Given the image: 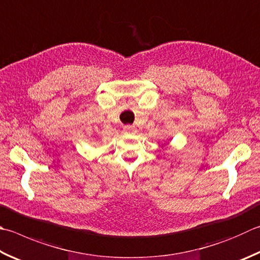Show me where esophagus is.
<instances>
[{"label":"esophagus","mask_w":260,"mask_h":260,"mask_svg":"<svg viewBox=\"0 0 260 260\" xmlns=\"http://www.w3.org/2000/svg\"><path fill=\"white\" fill-rule=\"evenodd\" d=\"M132 132H134V128H132L131 125H125L123 128V134L124 135H130V134H132Z\"/></svg>","instance_id":"obj_1"}]
</instances>
